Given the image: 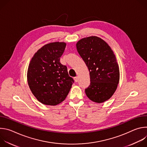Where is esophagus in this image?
Segmentation results:
<instances>
[{
  "instance_id": "34e87169",
  "label": "esophagus",
  "mask_w": 147,
  "mask_h": 147,
  "mask_svg": "<svg viewBox=\"0 0 147 147\" xmlns=\"http://www.w3.org/2000/svg\"><path fill=\"white\" fill-rule=\"evenodd\" d=\"M74 81H75V82H78V77H74Z\"/></svg>"
}]
</instances>
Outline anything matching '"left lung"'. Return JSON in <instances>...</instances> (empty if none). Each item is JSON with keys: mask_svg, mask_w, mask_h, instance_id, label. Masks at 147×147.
Listing matches in <instances>:
<instances>
[{"mask_svg": "<svg viewBox=\"0 0 147 147\" xmlns=\"http://www.w3.org/2000/svg\"><path fill=\"white\" fill-rule=\"evenodd\" d=\"M76 48L90 71V85L85 90L87 97L96 103L105 102L116 91L120 79L113 51L105 41L96 36L82 38Z\"/></svg>", "mask_w": 147, "mask_h": 147, "instance_id": "left-lung-1", "label": "left lung"}]
</instances>
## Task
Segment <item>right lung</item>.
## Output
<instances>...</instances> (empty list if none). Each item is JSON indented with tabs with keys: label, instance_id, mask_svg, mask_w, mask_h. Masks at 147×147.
Segmentation results:
<instances>
[{
	"label": "right lung",
	"instance_id": "add662e5",
	"mask_svg": "<svg viewBox=\"0 0 147 147\" xmlns=\"http://www.w3.org/2000/svg\"><path fill=\"white\" fill-rule=\"evenodd\" d=\"M66 46L64 42L47 44L35 52L30 62L28 86L42 104L55 106L60 103L66 99L74 82L67 67L60 62Z\"/></svg>",
	"mask_w": 147,
	"mask_h": 147
}]
</instances>
